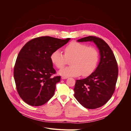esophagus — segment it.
<instances>
[{"label":"esophagus","instance_id":"34e87169","mask_svg":"<svg viewBox=\"0 0 131 131\" xmlns=\"http://www.w3.org/2000/svg\"><path fill=\"white\" fill-rule=\"evenodd\" d=\"M67 78H68L67 77H64V76H62V77H61V79H63H63H67Z\"/></svg>","mask_w":131,"mask_h":131}]
</instances>
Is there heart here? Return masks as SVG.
<instances>
[{"label":"heart","instance_id":"b5f03b06","mask_svg":"<svg viewBox=\"0 0 131 131\" xmlns=\"http://www.w3.org/2000/svg\"><path fill=\"white\" fill-rule=\"evenodd\" d=\"M64 55L56 50L51 53V62L57 68L64 67L67 60H70V66L59 71L61 75L68 77L89 76L97 68L99 53L94 47L89 46L76 41L71 42L64 49Z\"/></svg>","mask_w":131,"mask_h":131}]
</instances>
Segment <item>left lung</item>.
I'll return each instance as SVG.
<instances>
[{"mask_svg": "<svg viewBox=\"0 0 131 131\" xmlns=\"http://www.w3.org/2000/svg\"><path fill=\"white\" fill-rule=\"evenodd\" d=\"M78 42H93L99 50L100 60L94 72L85 79L77 80L74 97L83 106L96 109L104 105L113 94L118 76L115 57L109 45L102 39L89 36Z\"/></svg>", "mask_w": 131, "mask_h": 131, "instance_id": "obj_1", "label": "left lung"}]
</instances>
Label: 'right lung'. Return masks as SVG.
Returning a JSON list of instances; mask_svg holds the SVG:
<instances>
[{
    "label": "right lung",
    "mask_w": 131,
    "mask_h": 131,
    "mask_svg": "<svg viewBox=\"0 0 131 131\" xmlns=\"http://www.w3.org/2000/svg\"><path fill=\"white\" fill-rule=\"evenodd\" d=\"M70 39L38 37L27 42L19 51L14 77L19 96L27 104L40 106L52 97L61 77H51L56 71L51 61V54Z\"/></svg>",
    "instance_id": "right-lung-1"
}]
</instances>
